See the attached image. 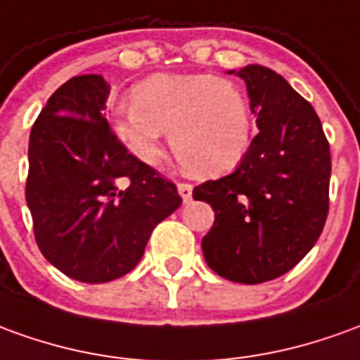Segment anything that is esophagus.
Returning <instances> with one entry per match:
<instances>
[{
  "label": "esophagus",
  "mask_w": 360,
  "mask_h": 360,
  "mask_svg": "<svg viewBox=\"0 0 360 360\" xmlns=\"http://www.w3.org/2000/svg\"><path fill=\"white\" fill-rule=\"evenodd\" d=\"M192 190H194V186L188 184V182H180L178 184V194L182 195V202L188 204L190 200H192Z\"/></svg>",
  "instance_id": "1"
}]
</instances>
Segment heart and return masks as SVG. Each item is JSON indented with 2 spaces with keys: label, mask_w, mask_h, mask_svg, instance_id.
I'll return each instance as SVG.
<instances>
[{
  "label": "heart",
  "mask_w": 360,
  "mask_h": 360,
  "mask_svg": "<svg viewBox=\"0 0 360 360\" xmlns=\"http://www.w3.org/2000/svg\"><path fill=\"white\" fill-rule=\"evenodd\" d=\"M131 101L119 109L113 127L145 165L158 162L162 133H170L178 162L194 174L229 172L251 147V108L233 82L210 74H160L141 82Z\"/></svg>",
  "instance_id": "1"
}]
</instances>
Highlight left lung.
<instances>
[{
    "mask_svg": "<svg viewBox=\"0 0 360 360\" xmlns=\"http://www.w3.org/2000/svg\"><path fill=\"white\" fill-rule=\"evenodd\" d=\"M237 76L259 135L231 174L195 186L194 200L215 212L202 239L207 266L231 282L260 284L294 269L319 239L331 155L316 109L280 74L249 64Z\"/></svg>",
    "mask_w": 360,
    "mask_h": 360,
    "instance_id": "obj_1",
    "label": "left lung"
}]
</instances>
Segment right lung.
<instances>
[{"instance_id":"right-lung-1","label":"right lung","mask_w":360,"mask_h":360,"mask_svg":"<svg viewBox=\"0 0 360 360\" xmlns=\"http://www.w3.org/2000/svg\"><path fill=\"white\" fill-rule=\"evenodd\" d=\"M109 90L98 74L70 78L29 137L25 198L34 241L52 266L88 284L135 269L153 229L182 204L176 186L111 131L101 115Z\"/></svg>"}]
</instances>
